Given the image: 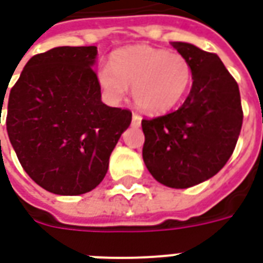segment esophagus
Wrapping results in <instances>:
<instances>
[{
  "mask_svg": "<svg viewBox=\"0 0 263 263\" xmlns=\"http://www.w3.org/2000/svg\"><path fill=\"white\" fill-rule=\"evenodd\" d=\"M141 121H142L141 115L137 114V112H134V114H132V125L139 126L141 125Z\"/></svg>",
  "mask_w": 263,
  "mask_h": 263,
  "instance_id": "obj_1",
  "label": "esophagus"
}]
</instances>
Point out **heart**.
I'll return each mask as SVG.
<instances>
[{"mask_svg":"<svg viewBox=\"0 0 263 263\" xmlns=\"http://www.w3.org/2000/svg\"><path fill=\"white\" fill-rule=\"evenodd\" d=\"M98 83L111 101H120L126 87L138 107L151 114L173 108L186 94L192 67L186 58L151 46L120 49L111 56V66L97 73Z\"/></svg>","mask_w":263,"mask_h":263,"instance_id":"heart-1","label":"heart"}]
</instances>
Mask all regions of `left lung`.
I'll list each match as a JSON object with an SVG mask.
<instances>
[{
  "instance_id": "obj_1",
  "label": "left lung",
  "mask_w": 263,
  "mask_h": 263,
  "mask_svg": "<svg viewBox=\"0 0 263 263\" xmlns=\"http://www.w3.org/2000/svg\"><path fill=\"white\" fill-rule=\"evenodd\" d=\"M192 67L193 84L182 107L142 120L143 162L151 175L172 189H187L224 167L242 126L235 79L215 53L173 42Z\"/></svg>"
}]
</instances>
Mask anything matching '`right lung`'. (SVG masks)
<instances>
[{"instance_id": "add662e5", "label": "right lung", "mask_w": 263, "mask_h": 263, "mask_svg": "<svg viewBox=\"0 0 263 263\" xmlns=\"http://www.w3.org/2000/svg\"><path fill=\"white\" fill-rule=\"evenodd\" d=\"M96 56V46L35 54L9 91L5 124L11 145L24 171L50 193L77 196L97 187L131 124L129 109L101 101Z\"/></svg>"}]
</instances>
